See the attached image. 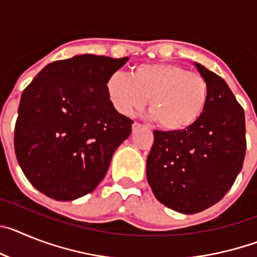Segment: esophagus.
<instances>
[{"label":"esophagus","mask_w":257,"mask_h":257,"mask_svg":"<svg viewBox=\"0 0 257 257\" xmlns=\"http://www.w3.org/2000/svg\"><path fill=\"white\" fill-rule=\"evenodd\" d=\"M142 124L138 123V122H134L133 123V133H136V131L139 130V128H142Z\"/></svg>","instance_id":"esophagus-1"}]
</instances>
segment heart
<instances>
[{"label": "heart", "mask_w": 257, "mask_h": 257, "mask_svg": "<svg viewBox=\"0 0 257 257\" xmlns=\"http://www.w3.org/2000/svg\"><path fill=\"white\" fill-rule=\"evenodd\" d=\"M113 108L133 115L147 103L151 117L167 133H181L201 119L208 103L206 79L172 63H151L133 68L130 76L113 72L105 81Z\"/></svg>", "instance_id": "heart-1"}]
</instances>
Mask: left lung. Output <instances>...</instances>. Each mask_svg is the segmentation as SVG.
<instances>
[{
  "instance_id": "1",
  "label": "left lung",
  "mask_w": 257,
  "mask_h": 257,
  "mask_svg": "<svg viewBox=\"0 0 257 257\" xmlns=\"http://www.w3.org/2000/svg\"><path fill=\"white\" fill-rule=\"evenodd\" d=\"M208 85L206 110L181 133L154 131L147 179L161 203L197 213L225 196L243 166L244 110L221 77L194 63Z\"/></svg>"
}]
</instances>
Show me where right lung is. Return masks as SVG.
I'll return each instance as SVG.
<instances>
[{
	"label": "right lung",
	"mask_w": 257,
	"mask_h": 257,
	"mask_svg": "<svg viewBox=\"0 0 257 257\" xmlns=\"http://www.w3.org/2000/svg\"><path fill=\"white\" fill-rule=\"evenodd\" d=\"M127 60L83 54L54 61L23 91L15 154L45 196L73 201L91 193L130 136L134 122L113 108L105 91L106 78Z\"/></svg>",
	"instance_id": "obj_1"
}]
</instances>
